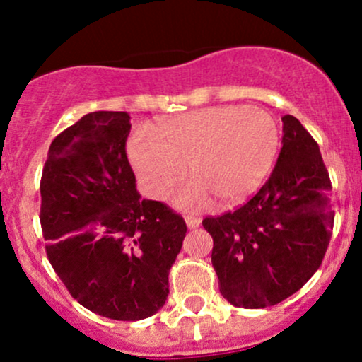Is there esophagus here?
Masks as SVG:
<instances>
[{"instance_id":"esophagus-1","label":"esophagus","mask_w":362,"mask_h":362,"mask_svg":"<svg viewBox=\"0 0 362 362\" xmlns=\"http://www.w3.org/2000/svg\"><path fill=\"white\" fill-rule=\"evenodd\" d=\"M185 223H187V226L190 228V230H194V228H197L199 224H201V218H197V216H192V214H187L185 216Z\"/></svg>"}]
</instances>
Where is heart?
Instances as JSON below:
<instances>
[{
    "instance_id": "1",
    "label": "heart",
    "mask_w": 362,
    "mask_h": 362,
    "mask_svg": "<svg viewBox=\"0 0 362 362\" xmlns=\"http://www.w3.org/2000/svg\"><path fill=\"white\" fill-rule=\"evenodd\" d=\"M281 144L276 119L257 107L218 105L163 122L158 136L138 129L127 155L144 192L165 199L190 167L195 180L182 187L177 204L204 207L209 193L235 204L255 192L271 173Z\"/></svg>"
}]
</instances>
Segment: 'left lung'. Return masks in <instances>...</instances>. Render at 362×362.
<instances>
[{
	"label": "left lung",
	"mask_w": 362,
	"mask_h": 362,
	"mask_svg": "<svg viewBox=\"0 0 362 362\" xmlns=\"http://www.w3.org/2000/svg\"><path fill=\"white\" fill-rule=\"evenodd\" d=\"M282 132L267 182L235 211L202 219L219 293L238 308H267L300 291L322 265L334 230L318 143L293 115L282 117Z\"/></svg>",
	"instance_id": "obj_1"
}]
</instances>
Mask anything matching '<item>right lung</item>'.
<instances>
[{
	"label": "right lung",
	"mask_w": 362,
	"mask_h": 362,
	"mask_svg": "<svg viewBox=\"0 0 362 362\" xmlns=\"http://www.w3.org/2000/svg\"><path fill=\"white\" fill-rule=\"evenodd\" d=\"M127 112L98 110L54 138L40 178L45 253L62 284L93 313L122 322L155 315L187 224L141 199L129 165Z\"/></svg>",
	"instance_id": "right-lung-1"
}]
</instances>
